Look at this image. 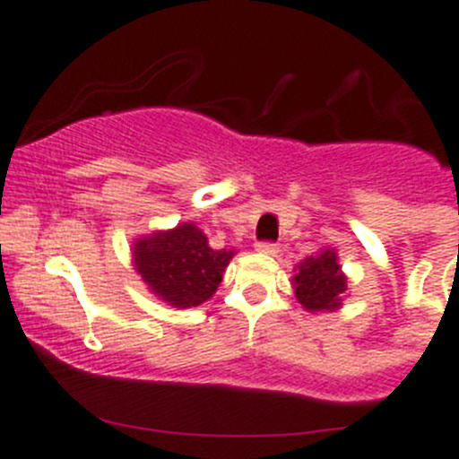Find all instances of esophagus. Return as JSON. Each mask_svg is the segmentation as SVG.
Returning a JSON list of instances; mask_svg holds the SVG:
<instances>
[{"instance_id":"obj_1","label":"esophagus","mask_w":459,"mask_h":459,"mask_svg":"<svg viewBox=\"0 0 459 459\" xmlns=\"http://www.w3.org/2000/svg\"><path fill=\"white\" fill-rule=\"evenodd\" d=\"M255 249H258L260 254L276 255V254H278V244H276V242H267V239H263V242L255 244Z\"/></svg>"}]
</instances>
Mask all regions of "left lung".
Instances as JSON below:
<instances>
[{"instance_id":"left-lung-1","label":"left lung","mask_w":459,"mask_h":459,"mask_svg":"<svg viewBox=\"0 0 459 459\" xmlns=\"http://www.w3.org/2000/svg\"><path fill=\"white\" fill-rule=\"evenodd\" d=\"M294 290H297L299 303L310 312L333 310L340 306V297L346 290V278L340 272L335 251L326 249L319 255L303 260L294 276Z\"/></svg>"}]
</instances>
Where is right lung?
Segmentation results:
<instances>
[{"instance_id":"obj_1","label":"right lung","mask_w":459,"mask_h":459,"mask_svg":"<svg viewBox=\"0 0 459 459\" xmlns=\"http://www.w3.org/2000/svg\"><path fill=\"white\" fill-rule=\"evenodd\" d=\"M230 258L233 251L210 249L208 238L192 224L153 233L133 247V260L143 281L156 297L174 307L208 301Z\"/></svg>"}]
</instances>
